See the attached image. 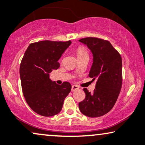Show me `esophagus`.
Instances as JSON below:
<instances>
[{"instance_id":"esophagus-1","label":"esophagus","mask_w":145,"mask_h":145,"mask_svg":"<svg viewBox=\"0 0 145 145\" xmlns=\"http://www.w3.org/2000/svg\"><path fill=\"white\" fill-rule=\"evenodd\" d=\"M78 89H79V88L77 86L73 85L72 86H71V91H76Z\"/></svg>"}]
</instances>
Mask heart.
Segmentation results:
<instances>
[{
    "label": "heart",
    "mask_w": 145,
    "mask_h": 145,
    "mask_svg": "<svg viewBox=\"0 0 145 145\" xmlns=\"http://www.w3.org/2000/svg\"><path fill=\"white\" fill-rule=\"evenodd\" d=\"M76 54H77V56H78V57L85 56V55H88L86 49L82 46H80L78 47V49H77L76 50Z\"/></svg>",
    "instance_id": "b5f03b06"
}]
</instances>
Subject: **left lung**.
<instances>
[{"label": "left lung", "instance_id": "left-lung-1", "mask_svg": "<svg viewBox=\"0 0 145 145\" xmlns=\"http://www.w3.org/2000/svg\"><path fill=\"white\" fill-rule=\"evenodd\" d=\"M79 41L86 45L92 54L93 63L89 76L93 81L96 80L92 94L84 89L86 98L79 103V108L85 116H102L111 110L121 89V56L108 41L86 37Z\"/></svg>", "mask_w": 145, "mask_h": 145}]
</instances>
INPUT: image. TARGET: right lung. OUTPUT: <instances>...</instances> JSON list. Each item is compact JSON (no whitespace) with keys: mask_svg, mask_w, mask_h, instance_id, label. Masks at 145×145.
<instances>
[{"mask_svg":"<svg viewBox=\"0 0 145 145\" xmlns=\"http://www.w3.org/2000/svg\"><path fill=\"white\" fill-rule=\"evenodd\" d=\"M71 41H42L30 44L20 65L22 90L29 107L38 114L52 116L59 113L70 92L67 82L58 85L49 78L53 69L59 67L58 61L71 45Z\"/></svg>","mask_w":145,"mask_h":145,"instance_id":"right-lung-1","label":"right lung"}]
</instances>
